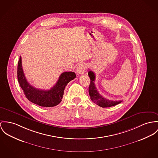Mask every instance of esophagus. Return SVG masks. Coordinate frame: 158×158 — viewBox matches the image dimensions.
<instances>
[{
    "mask_svg": "<svg viewBox=\"0 0 158 158\" xmlns=\"http://www.w3.org/2000/svg\"><path fill=\"white\" fill-rule=\"evenodd\" d=\"M86 70V65L84 64H79L76 69V72L79 74H82L85 72Z\"/></svg>",
    "mask_w": 158,
    "mask_h": 158,
    "instance_id": "1",
    "label": "esophagus"
}]
</instances>
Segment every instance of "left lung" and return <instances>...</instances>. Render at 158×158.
Returning a JSON list of instances; mask_svg holds the SVG:
<instances>
[{"instance_id":"1","label":"left lung","mask_w":158,"mask_h":158,"mask_svg":"<svg viewBox=\"0 0 158 158\" xmlns=\"http://www.w3.org/2000/svg\"><path fill=\"white\" fill-rule=\"evenodd\" d=\"M88 76L91 80L90 84L89 86V89H88L89 94L90 96V98L94 103H96L98 106L102 108H108V107L115 106L122 102V100L120 101L110 100L103 97L102 95H100L99 93L97 91V88L94 84V81L96 79L95 74L92 71H89Z\"/></svg>"}]
</instances>
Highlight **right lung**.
<instances>
[{
    "instance_id": "1",
    "label": "right lung",
    "mask_w": 158,
    "mask_h": 158,
    "mask_svg": "<svg viewBox=\"0 0 158 158\" xmlns=\"http://www.w3.org/2000/svg\"><path fill=\"white\" fill-rule=\"evenodd\" d=\"M75 77L74 72H65L61 74L56 84L49 90L35 88L28 83L25 77L22 69V58L20 56L17 66L19 83L26 97L32 103L40 106L53 107L58 105L62 101L65 86Z\"/></svg>"
}]
</instances>
